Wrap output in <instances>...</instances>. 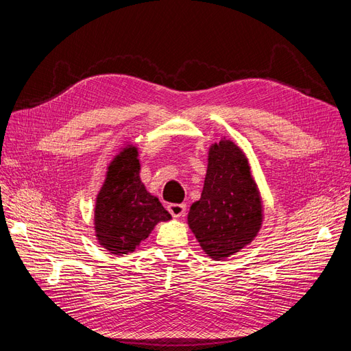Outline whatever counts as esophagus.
I'll return each instance as SVG.
<instances>
[{
  "mask_svg": "<svg viewBox=\"0 0 351 351\" xmlns=\"http://www.w3.org/2000/svg\"><path fill=\"white\" fill-rule=\"evenodd\" d=\"M167 211L172 214L173 218H180V217H184V214L186 211V205L185 204H171L167 206Z\"/></svg>",
  "mask_w": 351,
  "mask_h": 351,
  "instance_id": "34e87169",
  "label": "esophagus"
}]
</instances>
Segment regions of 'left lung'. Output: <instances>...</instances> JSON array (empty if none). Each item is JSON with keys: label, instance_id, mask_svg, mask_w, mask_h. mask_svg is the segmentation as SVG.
Wrapping results in <instances>:
<instances>
[{"label": "left lung", "instance_id": "1", "mask_svg": "<svg viewBox=\"0 0 351 351\" xmlns=\"http://www.w3.org/2000/svg\"><path fill=\"white\" fill-rule=\"evenodd\" d=\"M263 218V201L247 156L221 136L208 147L201 198L188 213L191 231L206 256L224 261L256 239Z\"/></svg>", "mask_w": 351, "mask_h": 351}]
</instances>
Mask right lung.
<instances>
[{"mask_svg": "<svg viewBox=\"0 0 351 351\" xmlns=\"http://www.w3.org/2000/svg\"><path fill=\"white\" fill-rule=\"evenodd\" d=\"M138 156V147L125 141L108 163L97 193L95 237L101 247L115 256L133 253L156 224L172 218L141 182Z\"/></svg>", "mask_w": 351, "mask_h": 351, "instance_id": "obj_1", "label": "right lung"}]
</instances>
